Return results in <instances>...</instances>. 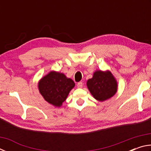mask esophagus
I'll return each mask as SVG.
<instances>
[{
    "instance_id": "obj_1",
    "label": "esophagus",
    "mask_w": 151,
    "mask_h": 151,
    "mask_svg": "<svg viewBox=\"0 0 151 151\" xmlns=\"http://www.w3.org/2000/svg\"><path fill=\"white\" fill-rule=\"evenodd\" d=\"M83 86V83L82 82H79V83H77V87L78 88H82Z\"/></svg>"
}]
</instances>
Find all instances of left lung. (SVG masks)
Listing matches in <instances>:
<instances>
[{
  "mask_svg": "<svg viewBox=\"0 0 151 151\" xmlns=\"http://www.w3.org/2000/svg\"><path fill=\"white\" fill-rule=\"evenodd\" d=\"M86 85L94 98L101 102L113 96L118 88L117 81L109 70L95 71Z\"/></svg>",
  "mask_w": 151,
  "mask_h": 151,
  "instance_id": "obj_1",
  "label": "left lung"
}]
</instances>
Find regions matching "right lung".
Segmentation results:
<instances>
[{
    "instance_id": "right-lung-1",
    "label": "right lung",
    "mask_w": 151,
    "mask_h": 151,
    "mask_svg": "<svg viewBox=\"0 0 151 151\" xmlns=\"http://www.w3.org/2000/svg\"><path fill=\"white\" fill-rule=\"evenodd\" d=\"M75 84L63 73L50 71L38 84L40 93L45 100L56 107L62 106Z\"/></svg>"
}]
</instances>
